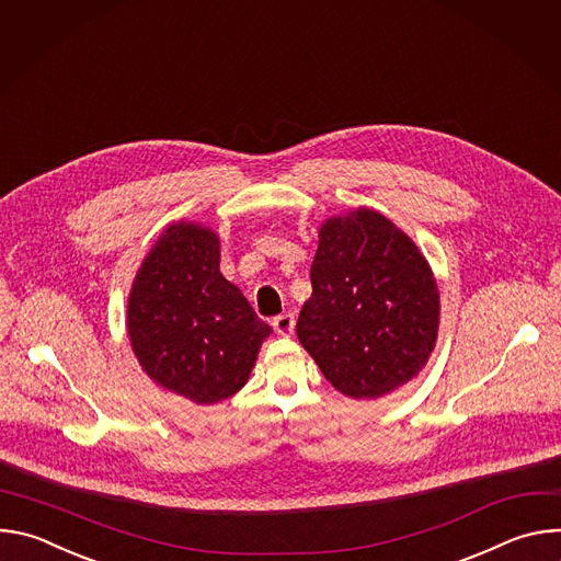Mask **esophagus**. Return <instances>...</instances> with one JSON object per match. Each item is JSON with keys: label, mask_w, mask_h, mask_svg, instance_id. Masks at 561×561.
Masks as SVG:
<instances>
[{"label": "esophagus", "mask_w": 561, "mask_h": 561, "mask_svg": "<svg viewBox=\"0 0 561 561\" xmlns=\"http://www.w3.org/2000/svg\"><path fill=\"white\" fill-rule=\"evenodd\" d=\"M273 329L277 335L282 337H290L293 331H295V314L293 312H284V314H277L273 319Z\"/></svg>", "instance_id": "obj_1"}]
</instances>
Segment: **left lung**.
<instances>
[{
  "label": "left lung",
  "instance_id": "left-lung-1",
  "mask_svg": "<svg viewBox=\"0 0 561 561\" xmlns=\"http://www.w3.org/2000/svg\"><path fill=\"white\" fill-rule=\"evenodd\" d=\"M310 284L297 337L340 392L377 399L426 366L439 329L437 282L413 239L381 213L327 219Z\"/></svg>",
  "mask_w": 561,
  "mask_h": 561
}]
</instances>
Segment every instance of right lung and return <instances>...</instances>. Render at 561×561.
Returning <instances> with one entry per match:
<instances>
[{
  "mask_svg": "<svg viewBox=\"0 0 561 561\" xmlns=\"http://www.w3.org/2000/svg\"><path fill=\"white\" fill-rule=\"evenodd\" d=\"M128 337L146 375L195 404L249 381L271 327L219 273V237L171 224L141 262L128 297Z\"/></svg>",
  "mask_w": 561,
  "mask_h": 561,
  "instance_id": "1",
  "label": "right lung"
}]
</instances>
